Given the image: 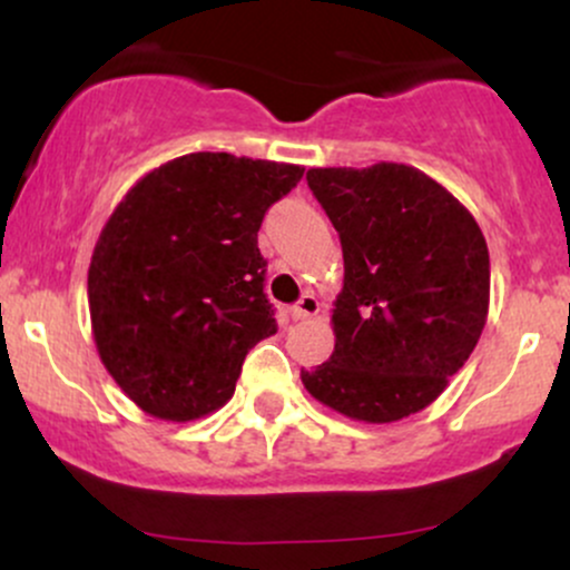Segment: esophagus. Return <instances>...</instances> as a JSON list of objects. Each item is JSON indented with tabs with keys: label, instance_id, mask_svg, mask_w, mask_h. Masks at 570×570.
<instances>
[{
	"label": "esophagus",
	"instance_id": "1",
	"mask_svg": "<svg viewBox=\"0 0 570 570\" xmlns=\"http://www.w3.org/2000/svg\"><path fill=\"white\" fill-rule=\"evenodd\" d=\"M318 311H322V303H318L316 294H303V297L292 305V316L297 318V322H303V318H313Z\"/></svg>",
	"mask_w": 570,
	"mask_h": 570
}]
</instances>
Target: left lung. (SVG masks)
<instances>
[{
  "mask_svg": "<svg viewBox=\"0 0 570 570\" xmlns=\"http://www.w3.org/2000/svg\"><path fill=\"white\" fill-rule=\"evenodd\" d=\"M307 187L343 246L335 351L303 370L307 394L364 423L429 407L472 356L488 322L485 235L417 168H311Z\"/></svg>",
  "mask_w": 570,
  "mask_h": 570,
  "instance_id": "left-lung-1",
  "label": "left lung"
}]
</instances>
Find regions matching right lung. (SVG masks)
I'll return each mask as SVG.
<instances>
[{
    "label": "right lung",
    "instance_id": "add662e5",
    "mask_svg": "<svg viewBox=\"0 0 570 570\" xmlns=\"http://www.w3.org/2000/svg\"><path fill=\"white\" fill-rule=\"evenodd\" d=\"M303 166L193 153L141 176L98 235L90 326L104 367L163 421L233 396L246 353L276 335L257 233Z\"/></svg>",
    "mask_w": 570,
    "mask_h": 570
}]
</instances>
